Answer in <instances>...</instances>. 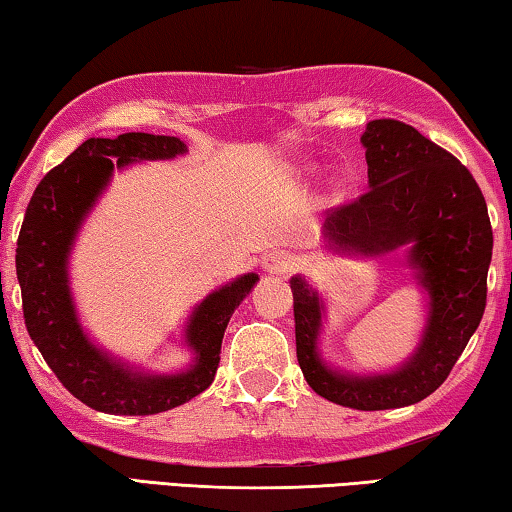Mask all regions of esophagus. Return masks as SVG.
Returning <instances> with one entry per match:
<instances>
[{
    "mask_svg": "<svg viewBox=\"0 0 512 512\" xmlns=\"http://www.w3.org/2000/svg\"><path fill=\"white\" fill-rule=\"evenodd\" d=\"M263 267L270 274H288L292 267H295V261H292V256L288 254V251L274 249V251H267V254H265Z\"/></svg>",
    "mask_w": 512,
    "mask_h": 512,
    "instance_id": "34e87169",
    "label": "esophagus"
}]
</instances>
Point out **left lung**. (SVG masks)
Segmentation results:
<instances>
[{"label": "left lung", "instance_id": "left-lung-1", "mask_svg": "<svg viewBox=\"0 0 512 512\" xmlns=\"http://www.w3.org/2000/svg\"><path fill=\"white\" fill-rule=\"evenodd\" d=\"M370 190L326 215L335 245L381 254L410 245L431 295L420 351L399 372L345 376L326 370L315 351L320 301L304 279L290 281L297 360L317 395L356 410L401 408L447 381L479 326L488 299L492 226L483 192L447 149L399 120H372L363 136Z\"/></svg>", "mask_w": 512, "mask_h": 512}]
</instances>
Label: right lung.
I'll list each match as a JSON object with an SVG mask.
<instances>
[{
    "instance_id": "right-lung-1",
    "label": "right lung",
    "mask_w": 512,
    "mask_h": 512,
    "mask_svg": "<svg viewBox=\"0 0 512 512\" xmlns=\"http://www.w3.org/2000/svg\"><path fill=\"white\" fill-rule=\"evenodd\" d=\"M183 152L186 145L174 136L122 133L117 138H90L45 174L24 213L15 249L24 324L56 379L83 404L102 413L154 415L204 392L215 379L231 313L258 281L256 274H245L201 301L188 326V342L197 354V365L190 372L177 376L129 372L83 335L65 274L67 251L83 215L106 186L113 163L122 167L142 158L154 161Z\"/></svg>"
}]
</instances>
